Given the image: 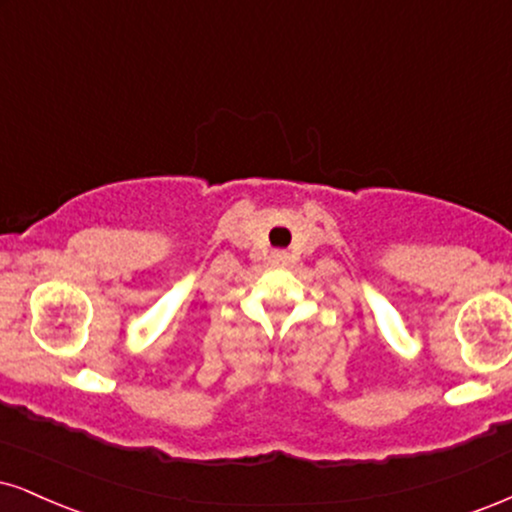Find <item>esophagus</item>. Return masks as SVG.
Here are the masks:
<instances>
[{"label": "esophagus", "instance_id": "1", "mask_svg": "<svg viewBox=\"0 0 512 512\" xmlns=\"http://www.w3.org/2000/svg\"><path fill=\"white\" fill-rule=\"evenodd\" d=\"M270 258H273L275 263H287L289 254H287V251H273V256H270Z\"/></svg>", "mask_w": 512, "mask_h": 512}]
</instances>
